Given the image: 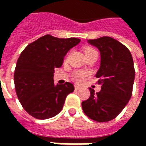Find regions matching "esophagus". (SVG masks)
<instances>
[{"mask_svg":"<svg viewBox=\"0 0 146 146\" xmlns=\"http://www.w3.org/2000/svg\"><path fill=\"white\" fill-rule=\"evenodd\" d=\"M75 89H76V90H80V89H81V87L76 85V86H75Z\"/></svg>","mask_w":146,"mask_h":146,"instance_id":"34e87169","label":"esophagus"}]
</instances>
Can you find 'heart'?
Returning a JSON list of instances; mask_svg holds the SVG:
<instances>
[{"label": "heart", "instance_id": "heart-1", "mask_svg": "<svg viewBox=\"0 0 146 146\" xmlns=\"http://www.w3.org/2000/svg\"><path fill=\"white\" fill-rule=\"evenodd\" d=\"M96 50L93 49V48H90V47H87V48H84V53H85V56L89 54V53L95 52ZM89 76V74L88 72H84V71H76L73 74L72 76V79L76 83H81L83 82L85 79H87L88 77Z\"/></svg>", "mask_w": 146, "mask_h": 146}]
</instances>
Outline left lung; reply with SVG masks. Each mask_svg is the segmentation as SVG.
I'll use <instances>...</instances> for the list:
<instances>
[{"mask_svg": "<svg viewBox=\"0 0 146 146\" xmlns=\"http://www.w3.org/2000/svg\"><path fill=\"white\" fill-rule=\"evenodd\" d=\"M88 43L98 48L101 54L100 68L96 74L101 91L95 93L89 88L90 97L82 102V108L93 120L107 122L119 115L132 97L133 59L126 46L111 37L88 40Z\"/></svg>", "mask_w": 146, "mask_h": 146, "instance_id": "1", "label": "left lung"}]
</instances>
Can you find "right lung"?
I'll list each match as a JSON object with an SVG mask.
<instances>
[{
    "label": "right lung",
    "instance_id": "add662e5",
    "mask_svg": "<svg viewBox=\"0 0 146 146\" xmlns=\"http://www.w3.org/2000/svg\"><path fill=\"white\" fill-rule=\"evenodd\" d=\"M80 42L78 38L46 35L28 44L20 54L14 86L20 103L32 117L46 119L62 110L66 96L75 88L69 82L55 85L54 68L62 66L65 55Z\"/></svg>",
    "mask_w": 146,
    "mask_h": 146
}]
</instances>
